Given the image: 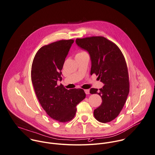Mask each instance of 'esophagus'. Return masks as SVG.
Instances as JSON below:
<instances>
[{
  "instance_id": "34e87169",
  "label": "esophagus",
  "mask_w": 155,
  "mask_h": 155,
  "mask_svg": "<svg viewBox=\"0 0 155 155\" xmlns=\"http://www.w3.org/2000/svg\"><path fill=\"white\" fill-rule=\"evenodd\" d=\"M84 92H85V93H86V94H90V91H89V89H86V90H84Z\"/></svg>"
}]
</instances>
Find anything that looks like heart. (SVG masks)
Masks as SVG:
<instances>
[{
	"label": "heart",
	"instance_id": "heart-1",
	"mask_svg": "<svg viewBox=\"0 0 155 155\" xmlns=\"http://www.w3.org/2000/svg\"><path fill=\"white\" fill-rule=\"evenodd\" d=\"M83 53H85V52H80V53L77 54H83Z\"/></svg>",
	"mask_w": 155,
	"mask_h": 155
}]
</instances>
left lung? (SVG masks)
I'll list each match as a JSON object with an SVG mask.
<instances>
[{
    "instance_id": "left-lung-1",
    "label": "left lung",
    "mask_w": 155,
    "mask_h": 155,
    "mask_svg": "<svg viewBox=\"0 0 155 155\" xmlns=\"http://www.w3.org/2000/svg\"><path fill=\"white\" fill-rule=\"evenodd\" d=\"M76 44L88 52L91 60V74H95L104 85L98 92L91 89V94H98L101 104L94 110L95 118L101 123H108L118 117L129 92L127 64L120 48L105 37L77 38Z\"/></svg>"
}]
</instances>
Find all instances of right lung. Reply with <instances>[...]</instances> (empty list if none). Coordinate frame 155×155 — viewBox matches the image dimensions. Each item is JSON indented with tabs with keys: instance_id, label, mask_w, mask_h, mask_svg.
<instances>
[{
	"instance_id": "add662e5",
	"label": "right lung",
	"mask_w": 155,
	"mask_h": 155,
	"mask_svg": "<svg viewBox=\"0 0 155 155\" xmlns=\"http://www.w3.org/2000/svg\"><path fill=\"white\" fill-rule=\"evenodd\" d=\"M74 40H62L41 47L31 68V80L37 97L52 119L65 123L75 116L77 105L86 97L81 89L68 90L57 81L62 80L61 69Z\"/></svg>"
}]
</instances>
